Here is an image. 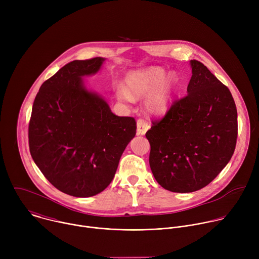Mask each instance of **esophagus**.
I'll list each match as a JSON object with an SVG mask.
<instances>
[{
	"instance_id": "34e87169",
	"label": "esophagus",
	"mask_w": 259,
	"mask_h": 259,
	"mask_svg": "<svg viewBox=\"0 0 259 259\" xmlns=\"http://www.w3.org/2000/svg\"><path fill=\"white\" fill-rule=\"evenodd\" d=\"M150 129V125L146 121L142 119L137 120V134L138 135H143L146 133V131Z\"/></svg>"
}]
</instances>
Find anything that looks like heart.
Wrapping results in <instances>:
<instances>
[{"mask_svg": "<svg viewBox=\"0 0 259 259\" xmlns=\"http://www.w3.org/2000/svg\"><path fill=\"white\" fill-rule=\"evenodd\" d=\"M165 73L160 66L130 71L125 77V88L118 87L116 96L122 102L131 103L147 95L144 101L146 112L155 116L163 115L170 106L179 81L176 73Z\"/></svg>", "mask_w": 259, "mask_h": 259, "instance_id": "1", "label": "heart"}]
</instances>
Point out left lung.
<instances>
[{
	"label": "left lung",
	"mask_w": 259,
	"mask_h": 259,
	"mask_svg": "<svg viewBox=\"0 0 259 259\" xmlns=\"http://www.w3.org/2000/svg\"><path fill=\"white\" fill-rule=\"evenodd\" d=\"M190 63L188 95L175 100L145 134L152 172L162 188L173 193L205 188L232 159L238 136L231 91L202 62Z\"/></svg>",
	"instance_id": "obj_1"
}]
</instances>
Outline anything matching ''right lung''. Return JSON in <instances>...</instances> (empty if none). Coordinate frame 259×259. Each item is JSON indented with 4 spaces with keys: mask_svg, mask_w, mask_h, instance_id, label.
<instances>
[{
    "mask_svg": "<svg viewBox=\"0 0 259 259\" xmlns=\"http://www.w3.org/2000/svg\"><path fill=\"white\" fill-rule=\"evenodd\" d=\"M104 60L65 64L42 84L32 105L31 158L52 186L73 197H92L105 190L136 134L134 118L116 116L84 85L82 78L96 73Z\"/></svg>",
    "mask_w": 259,
    "mask_h": 259,
    "instance_id": "1",
    "label": "right lung"
}]
</instances>
